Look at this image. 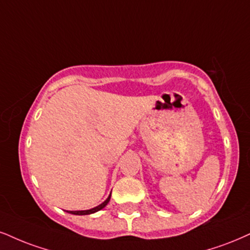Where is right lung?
<instances>
[{
    "label": "right lung",
    "instance_id": "right-lung-1",
    "mask_svg": "<svg viewBox=\"0 0 250 250\" xmlns=\"http://www.w3.org/2000/svg\"><path fill=\"white\" fill-rule=\"evenodd\" d=\"M110 198H111V193L109 195V197H107V198L104 200L103 203H102V204H100L98 206H96V208H90V210H84V211H69V213H72V214H76V215H85V214H91V213H95V212H97V211H100V210H102V208H105V206L107 205V203L110 202ZM68 212V211H67Z\"/></svg>",
    "mask_w": 250,
    "mask_h": 250
}]
</instances>
